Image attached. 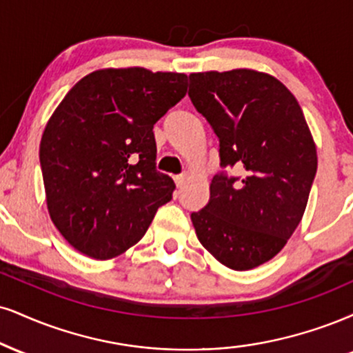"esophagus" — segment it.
I'll list each match as a JSON object with an SVG mask.
<instances>
[{"instance_id":"1","label":"esophagus","mask_w":353,"mask_h":353,"mask_svg":"<svg viewBox=\"0 0 353 353\" xmlns=\"http://www.w3.org/2000/svg\"><path fill=\"white\" fill-rule=\"evenodd\" d=\"M185 179H188V177H185L184 174H181V176H176V177H174V181H176V185H177V188H182V185L185 184Z\"/></svg>"}]
</instances>
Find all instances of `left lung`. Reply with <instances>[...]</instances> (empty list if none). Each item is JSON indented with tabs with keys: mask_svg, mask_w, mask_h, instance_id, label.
Wrapping results in <instances>:
<instances>
[{
	"mask_svg": "<svg viewBox=\"0 0 353 353\" xmlns=\"http://www.w3.org/2000/svg\"><path fill=\"white\" fill-rule=\"evenodd\" d=\"M189 97L220 141V172L195 233L235 271L270 261L294 233L317 171V152L298 100L273 75L252 69L190 74Z\"/></svg>",
	"mask_w": 353,
	"mask_h": 353,
	"instance_id": "1",
	"label": "left lung"
}]
</instances>
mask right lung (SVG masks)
<instances>
[{
  "instance_id": "add662e5",
  "label": "right lung",
  "mask_w": 353,
  "mask_h": 353,
  "mask_svg": "<svg viewBox=\"0 0 353 353\" xmlns=\"http://www.w3.org/2000/svg\"><path fill=\"white\" fill-rule=\"evenodd\" d=\"M185 92V74L100 69L55 108L39 146L46 202L77 252L95 260L125 253L171 201L176 185L156 171L152 126Z\"/></svg>"
}]
</instances>
